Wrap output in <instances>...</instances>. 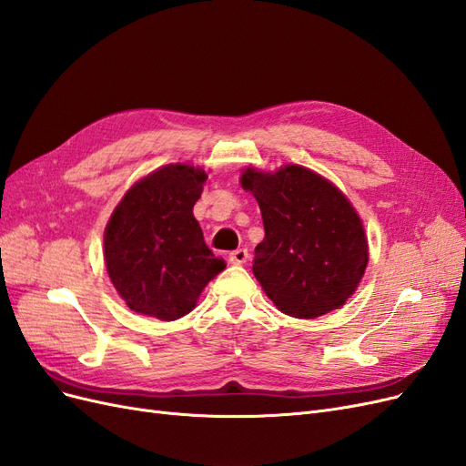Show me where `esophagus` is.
<instances>
[{
	"label": "esophagus",
	"instance_id": "34e87169",
	"mask_svg": "<svg viewBox=\"0 0 466 466\" xmlns=\"http://www.w3.org/2000/svg\"><path fill=\"white\" fill-rule=\"evenodd\" d=\"M248 260V250L247 248H237L229 255L231 264H245Z\"/></svg>",
	"mask_w": 466,
	"mask_h": 466
}]
</instances>
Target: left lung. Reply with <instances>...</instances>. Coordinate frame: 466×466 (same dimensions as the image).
Segmentation results:
<instances>
[{
    "label": "left lung",
    "mask_w": 466,
    "mask_h": 466,
    "mask_svg": "<svg viewBox=\"0 0 466 466\" xmlns=\"http://www.w3.org/2000/svg\"><path fill=\"white\" fill-rule=\"evenodd\" d=\"M241 187L255 196L264 241L252 272L281 313L317 319L342 307L370 260L356 208L330 180L301 165L276 173L245 168Z\"/></svg>",
    "instance_id": "obj_1"
}]
</instances>
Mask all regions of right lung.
Segmentation results:
<instances>
[{"instance_id":"obj_1","label":"right lung","mask_w":466,"mask_h":466,"mask_svg":"<svg viewBox=\"0 0 466 466\" xmlns=\"http://www.w3.org/2000/svg\"><path fill=\"white\" fill-rule=\"evenodd\" d=\"M206 178L198 167L165 165L137 180L112 211L106 272L132 311L159 320L185 317L225 268L192 214Z\"/></svg>"}]
</instances>
